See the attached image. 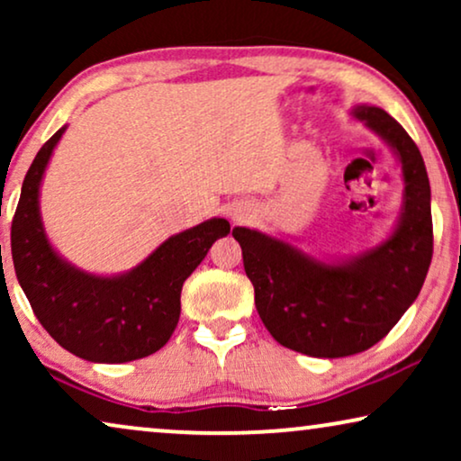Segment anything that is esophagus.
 <instances>
[{
    "instance_id": "obj_1",
    "label": "esophagus",
    "mask_w": 461,
    "mask_h": 461,
    "mask_svg": "<svg viewBox=\"0 0 461 461\" xmlns=\"http://www.w3.org/2000/svg\"><path fill=\"white\" fill-rule=\"evenodd\" d=\"M230 216H232V220H243V212H237V210H235V212L230 213Z\"/></svg>"
}]
</instances>
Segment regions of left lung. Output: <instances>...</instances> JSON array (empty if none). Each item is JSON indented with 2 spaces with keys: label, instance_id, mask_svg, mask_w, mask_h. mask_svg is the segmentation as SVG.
Here are the masks:
<instances>
[{
  "label": "left lung",
  "instance_id": "left-lung-1",
  "mask_svg": "<svg viewBox=\"0 0 461 461\" xmlns=\"http://www.w3.org/2000/svg\"><path fill=\"white\" fill-rule=\"evenodd\" d=\"M352 115L401 161L402 213L386 241L348 262L327 264L281 239L232 229L264 327L285 348L319 358L357 355L386 338L418 298L432 260L430 182L420 149L384 109L361 104Z\"/></svg>",
  "mask_w": 461,
  "mask_h": 461
}]
</instances>
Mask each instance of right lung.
Listing matches in <instances>:
<instances>
[{"label":"right lung","mask_w":461,"mask_h":461,"mask_svg":"<svg viewBox=\"0 0 461 461\" xmlns=\"http://www.w3.org/2000/svg\"><path fill=\"white\" fill-rule=\"evenodd\" d=\"M60 128L24 176L12 218V260L35 317L62 348L92 363H128L166 346L180 319V292L212 243L230 232L212 218L169 237L142 264L119 276L71 267L50 245L40 216V185Z\"/></svg>","instance_id":"right-lung-1"}]
</instances>
